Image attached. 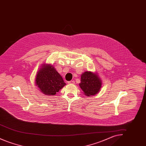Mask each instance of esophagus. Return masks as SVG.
Segmentation results:
<instances>
[{
    "instance_id": "esophagus-1",
    "label": "esophagus",
    "mask_w": 146,
    "mask_h": 146,
    "mask_svg": "<svg viewBox=\"0 0 146 146\" xmlns=\"http://www.w3.org/2000/svg\"><path fill=\"white\" fill-rule=\"evenodd\" d=\"M68 84H75V82L74 80H72V81L68 82Z\"/></svg>"
}]
</instances>
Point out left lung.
I'll return each mask as SVG.
<instances>
[{
    "instance_id": "left-lung-1",
    "label": "left lung",
    "mask_w": 146,
    "mask_h": 146,
    "mask_svg": "<svg viewBox=\"0 0 146 146\" xmlns=\"http://www.w3.org/2000/svg\"><path fill=\"white\" fill-rule=\"evenodd\" d=\"M80 79L79 85L86 96L95 95L101 90L102 80L96 72L86 71L82 74Z\"/></svg>"
}]
</instances>
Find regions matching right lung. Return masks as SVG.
<instances>
[{"label":"right lung","instance_id":"right-lung-1","mask_svg":"<svg viewBox=\"0 0 146 146\" xmlns=\"http://www.w3.org/2000/svg\"><path fill=\"white\" fill-rule=\"evenodd\" d=\"M39 69L35 78V83L44 95L54 96L66 85L52 64L43 63Z\"/></svg>","mask_w":146,"mask_h":146}]
</instances>
